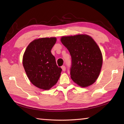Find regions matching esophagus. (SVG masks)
<instances>
[{
	"instance_id": "34e87169",
	"label": "esophagus",
	"mask_w": 124,
	"mask_h": 124,
	"mask_svg": "<svg viewBox=\"0 0 124 124\" xmlns=\"http://www.w3.org/2000/svg\"><path fill=\"white\" fill-rule=\"evenodd\" d=\"M62 70L64 72H65V71H66V67H65V66H62Z\"/></svg>"
}]
</instances>
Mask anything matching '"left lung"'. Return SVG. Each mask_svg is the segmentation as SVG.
Masks as SVG:
<instances>
[{
    "instance_id": "obj_1",
    "label": "left lung",
    "mask_w": 124,
    "mask_h": 124,
    "mask_svg": "<svg viewBox=\"0 0 124 124\" xmlns=\"http://www.w3.org/2000/svg\"><path fill=\"white\" fill-rule=\"evenodd\" d=\"M60 40L72 58L71 78L82 87L89 86L98 78L102 65V55L98 45L87 34L62 36Z\"/></svg>"
}]
</instances>
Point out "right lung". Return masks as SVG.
Masks as SVG:
<instances>
[{
  "instance_id": "add662e5",
  "label": "right lung",
  "mask_w": 124,
  "mask_h": 124,
  "mask_svg": "<svg viewBox=\"0 0 124 124\" xmlns=\"http://www.w3.org/2000/svg\"><path fill=\"white\" fill-rule=\"evenodd\" d=\"M55 37L35 39L29 44L23 57V65L30 81L35 86L48 90L57 84L62 70L56 64L51 50Z\"/></svg>"
}]
</instances>
